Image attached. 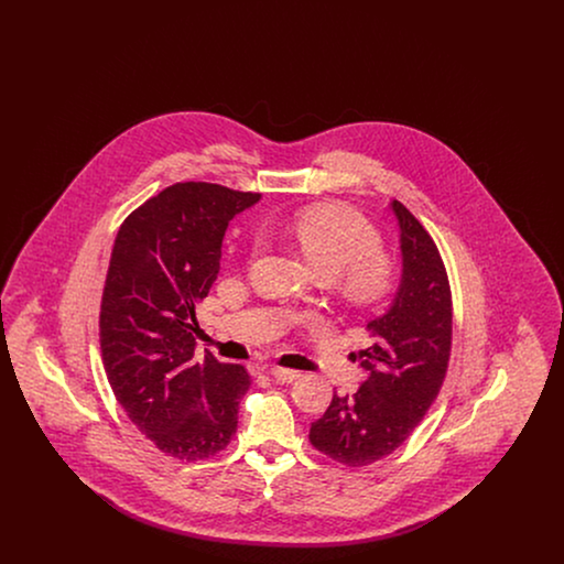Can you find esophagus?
I'll return each instance as SVG.
<instances>
[{
    "instance_id": "obj_1",
    "label": "esophagus",
    "mask_w": 564,
    "mask_h": 564,
    "mask_svg": "<svg viewBox=\"0 0 564 564\" xmlns=\"http://www.w3.org/2000/svg\"><path fill=\"white\" fill-rule=\"evenodd\" d=\"M270 376L281 380V382H294L295 378H300L297 370H290V368H269Z\"/></svg>"
}]
</instances>
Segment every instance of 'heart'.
<instances>
[{"instance_id": "1", "label": "heart", "mask_w": 564, "mask_h": 564, "mask_svg": "<svg viewBox=\"0 0 564 564\" xmlns=\"http://www.w3.org/2000/svg\"><path fill=\"white\" fill-rule=\"evenodd\" d=\"M290 230L313 267L334 276L343 295L355 304H378L395 290L398 264L380 249L375 224L343 203H317L295 212ZM260 239L253 241V249Z\"/></svg>"}]
</instances>
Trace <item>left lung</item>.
I'll use <instances>...</instances> for the list:
<instances>
[{
  "mask_svg": "<svg viewBox=\"0 0 564 564\" xmlns=\"http://www.w3.org/2000/svg\"><path fill=\"white\" fill-rule=\"evenodd\" d=\"M400 224L402 283L391 308L368 323L359 350L366 380L336 395L311 425V444L336 463L364 467L398 451L435 402L453 347V295L446 267L423 224L391 203Z\"/></svg>",
  "mask_w": 564,
  "mask_h": 564,
  "instance_id": "left-lung-1",
  "label": "left lung"
}]
</instances>
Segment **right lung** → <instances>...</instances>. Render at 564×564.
Instances as JSON below:
<instances>
[{"label": "right lung", "mask_w": 564, "mask_h": 564, "mask_svg": "<svg viewBox=\"0 0 564 564\" xmlns=\"http://www.w3.org/2000/svg\"><path fill=\"white\" fill-rule=\"evenodd\" d=\"M260 200L207 182H180L129 215L113 242L99 340L111 391L137 430L180 460L224 451L249 391L241 364L194 357L196 304L207 297L228 221Z\"/></svg>", "instance_id": "obj_1"}]
</instances>
